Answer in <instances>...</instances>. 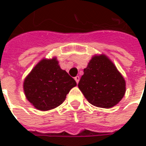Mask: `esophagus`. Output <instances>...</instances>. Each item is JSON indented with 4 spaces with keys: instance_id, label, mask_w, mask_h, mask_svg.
<instances>
[{
    "instance_id": "34e87169",
    "label": "esophagus",
    "mask_w": 146,
    "mask_h": 146,
    "mask_svg": "<svg viewBox=\"0 0 146 146\" xmlns=\"http://www.w3.org/2000/svg\"><path fill=\"white\" fill-rule=\"evenodd\" d=\"M74 79H75V80H76V84H78V83H79V80H80V76H76V77L74 78Z\"/></svg>"
}]
</instances>
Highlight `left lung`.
Here are the masks:
<instances>
[{"mask_svg": "<svg viewBox=\"0 0 146 146\" xmlns=\"http://www.w3.org/2000/svg\"><path fill=\"white\" fill-rule=\"evenodd\" d=\"M78 88L93 106L111 108L123 97L126 83L113 62L105 54H100L93 56L84 70Z\"/></svg>", "mask_w": 146, "mask_h": 146, "instance_id": "8db88e82", "label": "left lung"}]
</instances>
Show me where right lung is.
Instances as JSON below:
<instances>
[{"label": "right lung", "mask_w": 146, "mask_h": 146, "mask_svg": "<svg viewBox=\"0 0 146 146\" xmlns=\"http://www.w3.org/2000/svg\"><path fill=\"white\" fill-rule=\"evenodd\" d=\"M75 86V80L61 69L56 58L40 61L23 83L27 100L41 111L60 106Z\"/></svg>", "instance_id": "add662e5"}]
</instances>
